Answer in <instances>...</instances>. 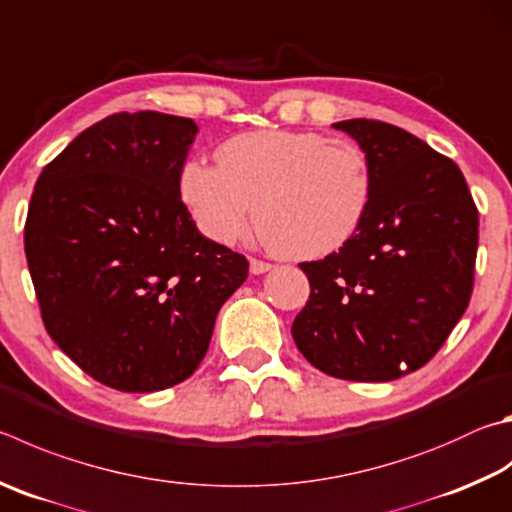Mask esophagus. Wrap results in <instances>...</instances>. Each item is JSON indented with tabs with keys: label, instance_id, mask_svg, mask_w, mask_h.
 Here are the masks:
<instances>
[{
	"label": "esophagus",
	"instance_id": "34e87169",
	"mask_svg": "<svg viewBox=\"0 0 512 512\" xmlns=\"http://www.w3.org/2000/svg\"><path fill=\"white\" fill-rule=\"evenodd\" d=\"M273 268V264L268 262H259V259H250V273L253 275H264Z\"/></svg>",
	"mask_w": 512,
	"mask_h": 512
}]
</instances>
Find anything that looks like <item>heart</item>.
<instances>
[{
  "label": "heart",
  "instance_id": "heart-1",
  "mask_svg": "<svg viewBox=\"0 0 512 512\" xmlns=\"http://www.w3.org/2000/svg\"><path fill=\"white\" fill-rule=\"evenodd\" d=\"M219 165L188 161L179 194L203 235L232 244L255 215L280 253L315 259L356 235L371 201L367 154L347 138L259 129L219 145Z\"/></svg>",
  "mask_w": 512,
  "mask_h": 512
}]
</instances>
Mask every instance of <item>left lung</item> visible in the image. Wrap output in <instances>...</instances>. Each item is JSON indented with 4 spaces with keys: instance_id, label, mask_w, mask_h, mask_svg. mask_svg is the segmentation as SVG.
Masks as SVG:
<instances>
[{
    "instance_id": "8db88e82",
    "label": "left lung",
    "mask_w": 512,
    "mask_h": 512,
    "mask_svg": "<svg viewBox=\"0 0 512 512\" xmlns=\"http://www.w3.org/2000/svg\"><path fill=\"white\" fill-rule=\"evenodd\" d=\"M367 154L371 201L338 253L300 264L311 295L291 327L313 367L387 383L441 349L468 309L479 215L457 163L380 120L333 123Z\"/></svg>"
}]
</instances>
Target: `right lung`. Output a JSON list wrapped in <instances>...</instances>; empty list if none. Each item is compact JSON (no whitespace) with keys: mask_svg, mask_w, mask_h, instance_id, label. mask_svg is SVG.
Masks as SVG:
<instances>
[{"mask_svg":"<svg viewBox=\"0 0 512 512\" xmlns=\"http://www.w3.org/2000/svg\"><path fill=\"white\" fill-rule=\"evenodd\" d=\"M192 118L114 114L44 167L24 228L44 327L76 365L120 392L194 374L217 313L246 282L244 255L203 237L181 203Z\"/></svg>","mask_w":512,"mask_h":512,"instance_id":"add662e5","label":"right lung"}]
</instances>
